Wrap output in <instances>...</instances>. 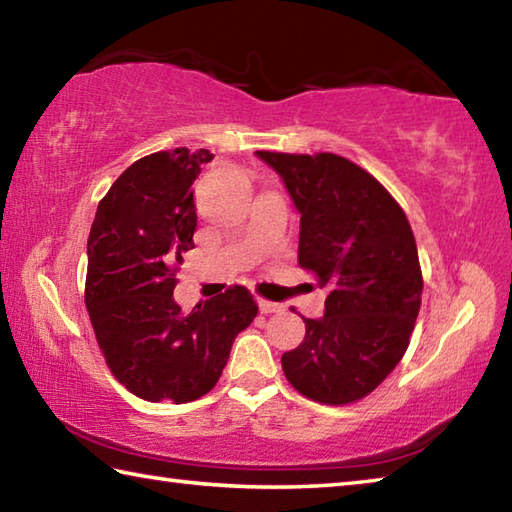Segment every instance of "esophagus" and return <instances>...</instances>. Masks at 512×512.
<instances>
[{
	"label": "esophagus",
	"instance_id": "obj_1",
	"mask_svg": "<svg viewBox=\"0 0 512 512\" xmlns=\"http://www.w3.org/2000/svg\"><path fill=\"white\" fill-rule=\"evenodd\" d=\"M257 305L262 314H275V311H282V305H277V302H271V300H264V298L259 300Z\"/></svg>",
	"mask_w": 512,
	"mask_h": 512
}]
</instances>
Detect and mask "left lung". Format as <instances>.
Here are the masks:
<instances>
[{"instance_id":"8db88e82","label":"left lung","mask_w":512,"mask_h":512,"mask_svg":"<svg viewBox=\"0 0 512 512\" xmlns=\"http://www.w3.org/2000/svg\"><path fill=\"white\" fill-rule=\"evenodd\" d=\"M300 212L298 264L327 289L325 314L305 318V341L282 354L309 400H361L402 361L420 311L422 273L402 207L368 171L334 153L257 151Z\"/></svg>"}]
</instances>
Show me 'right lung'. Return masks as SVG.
<instances>
[{
  "label": "right lung",
  "mask_w": 512,
  "mask_h": 512,
  "mask_svg": "<svg viewBox=\"0 0 512 512\" xmlns=\"http://www.w3.org/2000/svg\"><path fill=\"white\" fill-rule=\"evenodd\" d=\"M207 149L160 151L131 164L108 189L88 239L85 307L108 368L146 402L210 393L257 302L230 287L183 314L176 266L194 248V180Z\"/></svg>",
  "instance_id": "obj_1"
}]
</instances>
